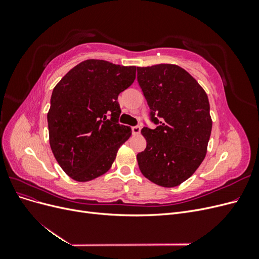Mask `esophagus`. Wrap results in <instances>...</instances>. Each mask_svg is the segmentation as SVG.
I'll return each mask as SVG.
<instances>
[{
	"mask_svg": "<svg viewBox=\"0 0 259 259\" xmlns=\"http://www.w3.org/2000/svg\"><path fill=\"white\" fill-rule=\"evenodd\" d=\"M132 131H133V134L138 135V134H140V131H142V127H140V126H133Z\"/></svg>",
	"mask_w": 259,
	"mask_h": 259,
	"instance_id": "34e87169",
	"label": "esophagus"
}]
</instances>
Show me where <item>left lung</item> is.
<instances>
[{
  "label": "left lung",
  "mask_w": 259,
  "mask_h": 259,
  "mask_svg": "<svg viewBox=\"0 0 259 259\" xmlns=\"http://www.w3.org/2000/svg\"><path fill=\"white\" fill-rule=\"evenodd\" d=\"M137 81L150 108L154 130L144 127L147 147L138 166L162 187L184 183L204 160L211 132L205 91L185 69L160 64L137 68Z\"/></svg>",
  "instance_id": "left-lung-1"
}]
</instances>
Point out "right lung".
<instances>
[{
	"instance_id": "1",
	"label": "right lung",
	"mask_w": 259,
	"mask_h": 259,
	"mask_svg": "<svg viewBox=\"0 0 259 259\" xmlns=\"http://www.w3.org/2000/svg\"><path fill=\"white\" fill-rule=\"evenodd\" d=\"M136 67L99 59L76 65L55 86L48 113L50 145L60 167L76 182L110 169L132 128L119 124L117 96L136 79Z\"/></svg>"
}]
</instances>
